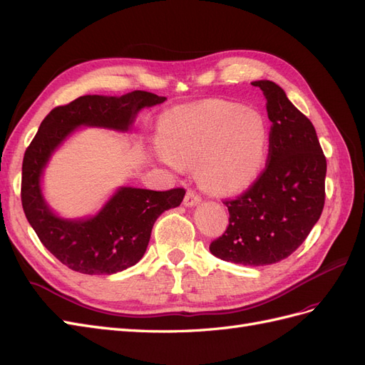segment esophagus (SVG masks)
<instances>
[{
	"label": "esophagus",
	"mask_w": 365,
	"mask_h": 365,
	"mask_svg": "<svg viewBox=\"0 0 365 365\" xmlns=\"http://www.w3.org/2000/svg\"><path fill=\"white\" fill-rule=\"evenodd\" d=\"M201 202V197L195 195L193 192H187L185 197H184V205L185 207H195Z\"/></svg>",
	"instance_id": "34e87169"
}]
</instances>
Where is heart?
<instances>
[{"instance_id": "obj_1", "label": "heart", "mask_w": 365, "mask_h": 365, "mask_svg": "<svg viewBox=\"0 0 365 365\" xmlns=\"http://www.w3.org/2000/svg\"><path fill=\"white\" fill-rule=\"evenodd\" d=\"M153 157L180 172L196 164L208 192L235 195L257 180L269 150V126L256 109L210 98L170 109L160 120Z\"/></svg>"}]
</instances>
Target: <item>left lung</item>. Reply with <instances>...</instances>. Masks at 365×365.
<instances>
[{
	"label": "left lung",
	"mask_w": 365,
	"mask_h": 365,
	"mask_svg": "<svg viewBox=\"0 0 365 365\" xmlns=\"http://www.w3.org/2000/svg\"><path fill=\"white\" fill-rule=\"evenodd\" d=\"M271 120L268 165L237 200L225 201L230 224L210 252L225 262L263 267L300 247L324 207L326 157L314 125L271 81H254Z\"/></svg>",
	"instance_id": "8db88e82"
}]
</instances>
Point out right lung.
Wrapping results in <instances>:
<instances>
[{
  "instance_id": "add662e5",
  "label": "right lung",
  "mask_w": 365,
  "mask_h": 365,
  "mask_svg": "<svg viewBox=\"0 0 365 365\" xmlns=\"http://www.w3.org/2000/svg\"><path fill=\"white\" fill-rule=\"evenodd\" d=\"M164 101L165 97L148 91L123 96L88 94L54 108L42 120L24 153L21 201L42 245L65 267L90 275L115 274L134 267L145 256L160 215L182 202L184 189L155 192L121 185L97 213L63 217L50 207L42 189L43 172L54 152L76 130L101 128L129 132L143 108Z\"/></svg>"
}]
</instances>
